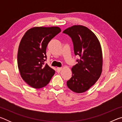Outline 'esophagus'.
I'll use <instances>...</instances> for the list:
<instances>
[{"label":"esophagus","instance_id":"esophagus-1","mask_svg":"<svg viewBox=\"0 0 122 122\" xmlns=\"http://www.w3.org/2000/svg\"><path fill=\"white\" fill-rule=\"evenodd\" d=\"M56 70H57V73H59V72H60V71H61V70H62V68L57 67V69H56Z\"/></svg>","mask_w":122,"mask_h":122}]
</instances>
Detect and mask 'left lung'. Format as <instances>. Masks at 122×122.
<instances>
[{"label": "left lung", "instance_id": "8db88e82", "mask_svg": "<svg viewBox=\"0 0 122 122\" xmlns=\"http://www.w3.org/2000/svg\"><path fill=\"white\" fill-rule=\"evenodd\" d=\"M63 33L71 38L74 53L80 57L71 68L72 77L67 85L73 92L82 93L92 87L102 73L103 56L100 42L95 34L84 26L74 25Z\"/></svg>", "mask_w": 122, "mask_h": 122}]
</instances>
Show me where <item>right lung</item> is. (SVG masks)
<instances>
[{"mask_svg": "<svg viewBox=\"0 0 122 122\" xmlns=\"http://www.w3.org/2000/svg\"><path fill=\"white\" fill-rule=\"evenodd\" d=\"M59 27H34L28 30L20 41L18 66L20 75L29 86L41 88L47 86L55 71L46 64L47 45L61 32Z\"/></svg>", "mask_w": 122, "mask_h": 122, "instance_id": "right-lung-1", "label": "right lung"}]
</instances>
